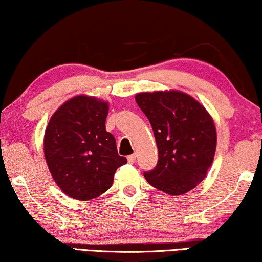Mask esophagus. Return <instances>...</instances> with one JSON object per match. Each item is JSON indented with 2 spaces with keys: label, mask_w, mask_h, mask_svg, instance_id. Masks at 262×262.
I'll return each mask as SVG.
<instances>
[{
  "label": "esophagus",
  "mask_w": 262,
  "mask_h": 262,
  "mask_svg": "<svg viewBox=\"0 0 262 262\" xmlns=\"http://www.w3.org/2000/svg\"><path fill=\"white\" fill-rule=\"evenodd\" d=\"M127 161H128V163H135V161H136V155H135V154H132V155H128L127 156Z\"/></svg>",
  "instance_id": "34e87169"
}]
</instances>
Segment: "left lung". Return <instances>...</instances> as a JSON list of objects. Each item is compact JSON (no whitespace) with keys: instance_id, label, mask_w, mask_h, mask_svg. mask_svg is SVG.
<instances>
[{"instance_id":"1","label":"left lung","mask_w":262,"mask_h":262,"mask_svg":"<svg viewBox=\"0 0 262 262\" xmlns=\"http://www.w3.org/2000/svg\"><path fill=\"white\" fill-rule=\"evenodd\" d=\"M136 102L151 124L159 161L146 181L170 195L185 194L206 177L217 134L205 107L178 91L139 93Z\"/></svg>"}]
</instances>
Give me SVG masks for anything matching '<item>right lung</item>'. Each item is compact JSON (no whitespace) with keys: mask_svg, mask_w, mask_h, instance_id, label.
Segmentation results:
<instances>
[{"mask_svg":"<svg viewBox=\"0 0 262 262\" xmlns=\"http://www.w3.org/2000/svg\"><path fill=\"white\" fill-rule=\"evenodd\" d=\"M108 103L78 95L64 102L50 119L44 137L46 163L67 195L89 200L101 195L126 157L118 154L116 138L106 131Z\"/></svg>","mask_w":262,"mask_h":262,"instance_id":"obj_1","label":"right lung"}]
</instances>
